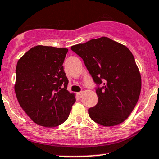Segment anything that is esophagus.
<instances>
[{
	"label": "esophagus",
	"mask_w": 159,
	"mask_h": 159,
	"mask_svg": "<svg viewBox=\"0 0 159 159\" xmlns=\"http://www.w3.org/2000/svg\"><path fill=\"white\" fill-rule=\"evenodd\" d=\"M83 93H84V92H79V96H80V98L83 97Z\"/></svg>",
	"instance_id": "esophagus-1"
}]
</instances>
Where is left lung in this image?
Returning a JSON list of instances; mask_svg holds the SVG:
<instances>
[{
	"label": "left lung",
	"mask_w": 159,
	"mask_h": 159,
	"mask_svg": "<svg viewBox=\"0 0 159 159\" xmlns=\"http://www.w3.org/2000/svg\"><path fill=\"white\" fill-rule=\"evenodd\" d=\"M83 58L98 85V102L89 109L90 118L111 127L128 118L136 106L141 90V76L128 47L107 37L92 39L71 46Z\"/></svg>",
	"instance_id": "obj_1"
}]
</instances>
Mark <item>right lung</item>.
<instances>
[{
    "instance_id": "obj_1",
    "label": "right lung",
    "mask_w": 159,
    "mask_h": 159,
    "mask_svg": "<svg viewBox=\"0 0 159 159\" xmlns=\"http://www.w3.org/2000/svg\"><path fill=\"white\" fill-rule=\"evenodd\" d=\"M68 49L34 46L19 58L16 70L15 92L21 107L34 122L54 128L67 120L74 93L67 90L63 63Z\"/></svg>"
}]
</instances>
